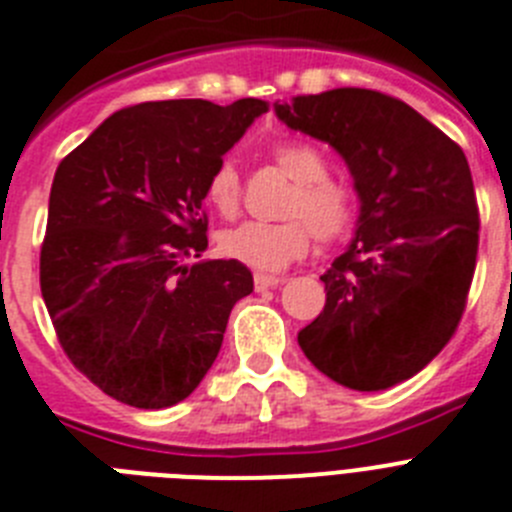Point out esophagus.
Instances as JSON below:
<instances>
[{"instance_id": "obj_1", "label": "esophagus", "mask_w": 512, "mask_h": 512, "mask_svg": "<svg viewBox=\"0 0 512 512\" xmlns=\"http://www.w3.org/2000/svg\"><path fill=\"white\" fill-rule=\"evenodd\" d=\"M253 284H256V289H269V287H279V284H284V277H274V274H264V271H256L253 274Z\"/></svg>"}]
</instances>
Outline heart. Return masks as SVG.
<instances>
[{
    "mask_svg": "<svg viewBox=\"0 0 512 512\" xmlns=\"http://www.w3.org/2000/svg\"><path fill=\"white\" fill-rule=\"evenodd\" d=\"M271 158L279 171L295 182L282 210L287 220H246L225 228L217 235V248L228 259L274 271L305 256L312 235L320 243L341 241L354 228L359 197L348 184L330 179L328 161L310 143L282 140L271 148ZM205 200L225 217H233L241 210V179L230 161L217 164L207 176Z\"/></svg>",
    "mask_w": 512,
    "mask_h": 512,
    "instance_id": "1",
    "label": "heart"
}]
</instances>
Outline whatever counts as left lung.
<instances>
[{"label":"left lung","instance_id":"obj_1","mask_svg":"<svg viewBox=\"0 0 512 512\" xmlns=\"http://www.w3.org/2000/svg\"><path fill=\"white\" fill-rule=\"evenodd\" d=\"M274 110L341 153L361 200L356 238L320 277L323 312L297 341L333 382L387 390L441 354L467 307L479 246L467 156L374 89L300 94Z\"/></svg>","mask_w":512,"mask_h":512}]
</instances>
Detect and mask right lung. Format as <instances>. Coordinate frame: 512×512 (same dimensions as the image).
<instances>
[{"mask_svg": "<svg viewBox=\"0 0 512 512\" xmlns=\"http://www.w3.org/2000/svg\"><path fill=\"white\" fill-rule=\"evenodd\" d=\"M266 110L261 99L133 104L58 164L40 292L63 354L104 395L171 408L217 359L253 277L235 259H187L207 248V176Z\"/></svg>", "mask_w": 512, "mask_h": 512, "instance_id": "1", "label": "right lung"}]
</instances>
